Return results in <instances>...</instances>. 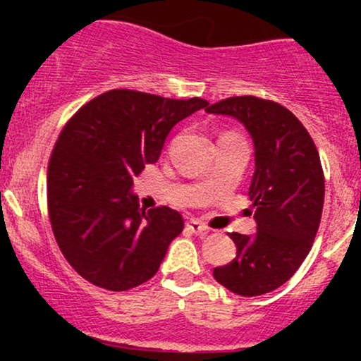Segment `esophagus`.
Instances as JSON below:
<instances>
[{
  "label": "esophagus",
  "instance_id": "esophagus-1",
  "mask_svg": "<svg viewBox=\"0 0 361 361\" xmlns=\"http://www.w3.org/2000/svg\"><path fill=\"white\" fill-rule=\"evenodd\" d=\"M187 227H188V231L194 232V234H206L207 232V225H204L202 221H199V220L187 221Z\"/></svg>",
  "mask_w": 361,
  "mask_h": 361
}]
</instances>
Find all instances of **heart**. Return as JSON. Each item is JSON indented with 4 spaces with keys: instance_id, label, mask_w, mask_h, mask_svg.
Wrapping results in <instances>:
<instances>
[{
    "instance_id": "b5f03b06",
    "label": "heart",
    "mask_w": 361,
    "mask_h": 361,
    "mask_svg": "<svg viewBox=\"0 0 361 361\" xmlns=\"http://www.w3.org/2000/svg\"><path fill=\"white\" fill-rule=\"evenodd\" d=\"M225 136H239V134H235V133H224L220 137H225Z\"/></svg>"
}]
</instances>
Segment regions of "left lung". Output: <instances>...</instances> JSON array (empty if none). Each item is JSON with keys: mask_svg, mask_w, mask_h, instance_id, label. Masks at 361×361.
<instances>
[{"mask_svg": "<svg viewBox=\"0 0 361 361\" xmlns=\"http://www.w3.org/2000/svg\"><path fill=\"white\" fill-rule=\"evenodd\" d=\"M238 118L255 145L250 185L257 234L232 232L235 258L213 269L221 286L257 297L285 285L311 251L325 199L319 154L307 129L274 101L235 96L206 108Z\"/></svg>", "mask_w": 361, "mask_h": 361, "instance_id": "8db88e82", "label": "left lung"}]
</instances>
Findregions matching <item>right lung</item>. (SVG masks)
Listing matches in <instances>:
<instances>
[{"mask_svg": "<svg viewBox=\"0 0 361 361\" xmlns=\"http://www.w3.org/2000/svg\"><path fill=\"white\" fill-rule=\"evenodd\" d=\"M207 101L115 89L83 104L61 130L47 171V201L64 258L92 285L126 292L154 278L183 218L145 211L130 192L157 162L167 134Z\"/></svg>", "mask_w": 361, "mask_h": 361, "instance_id": "1", "label": "right lung"}]
</instances>
